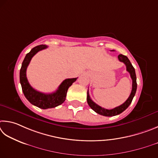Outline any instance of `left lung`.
<instances>
[{"label":"left lung","instance_id":"1","mask_svg":"<svg viewBox=\"0 0 158 158\" xmlns=\"http://www.w3.org/2000/svg\"><path fill=\"white\" fill-rule=\"evenodd\" d=\"M118 59L121 62H123L126 66V70L127 71L129 72L130 75H131V77L132 81V91L131 93V95L128 97V98L124 102V103L121 105V106L115 107L114 109L112 110H107L105 109L103 107L99 106L98 105L95 103L92 99H91L89 94V91H87V103L89 105V107L92 108L94 111L96 112L98 114L106 116V117H113V116H116L121 114V112H123L124 110H126L128 108V106L131 105V102L133 99L134 96L135 95V93H136L137 91V77H136V74H135V70L133 66H132V64L130 62L128 58L127 57L126 55L120 54L118 56Z\"/></svg>","mask_w":158,"mask_h":158}]
</instances>
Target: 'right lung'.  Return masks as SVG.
Segmentation results:
<instances>
[{
    "label": "right lung",
    "instance_id": "add662e5",
    "mask_svg": "<svg viewBox=\"0 0 158 158\" xmlns=\"http://www.w3.org/2000/svg\"><path fill=\"white\" fill-rule=\"evenodd\" d=\"M47 48L46 45L35 46L27 53L22 62L20 70V83L25 97L30 103L41 109L52 108L60 106L64 102L69 87L76 81L77 78H68L64 81L55 92L44 94L38 92L30 86L26 77V70L32 57L37 52Z\"/></svg>",
    "mask_w": 158,
    "mask_h": 158
}]
</instances>
